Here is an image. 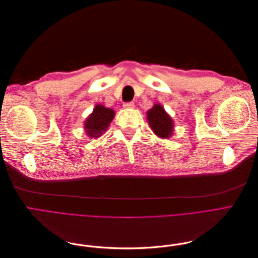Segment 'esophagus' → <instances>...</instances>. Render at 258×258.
I'll return each instance as SVG.
<instances>
[{
  "label": "esophagus",
  "mask_w": 258,
  "mask_h": 258,
  "mask_svg": "<svg viewBox=\"0 0 258 258\" xmlns=\"http://www.w3.org/2000/svg\"><path fill=\"white\" fill-rule=\"evenodd\" d=\"M135 107V103L134 102H127L123 104V108H134Z\"/></svg>",
  "instance_id": "esophagus-1"
}]
</instances>
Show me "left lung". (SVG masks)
<instances>
[{"label": "left lung", "instance_id": "8db88e82", "mask_svg": "<svg viewBox=\"0 0 258 258\" xmlns=\"http://www.w3.org/2000/svg\"><path fill=\"white\" fill-rule=\"evenodd\" d=\"M147 121L156 136L161 139H169L173 134V120L160 104H155L147 111Z\"/></svg>", "mask_w": 258, "mask_h": 258}]
</instances>
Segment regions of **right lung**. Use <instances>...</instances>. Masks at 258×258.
Listing matches in <instances>:
<instances>
[{
	"mask_svg": "<svg viewBox=\"0 0 258 258\" xmlns=\"http://www.w3.org/2000/svg\"><path fill=\"white\" fill-rule=\"evenodd\" d=\"M114 116L115 112L112 108H107L101 104L96 105L92 113L85 121L84 128L86 131V136L95 139L99 138L110 126Z\"/></svg>",
	"mask_w": 258,
	"mask_h": 258,
	"instance_id": "obj_1",
	"label": "right lung"
}]
</instances>
